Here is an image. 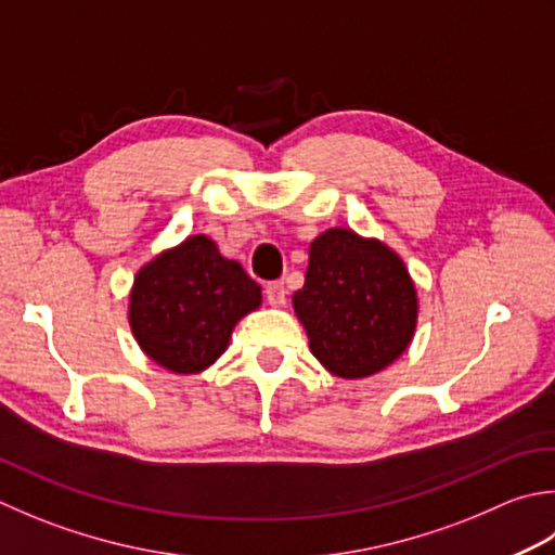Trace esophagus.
I'll return each instance as SVG.
<instances>
[{
    "instance_id": "obj_1",
    "label": "esophagus",
    "mask_w": 555,
    "mask_h": 555,
    "mask_svg": "<svg viewBox=\"0 0 555 555\" xmlns=\"http://www.w3.org/2000/svg\"><path fill=\"white\" fill-rule=\"evenodd\" d=\"M264 296L269 300V306L281 308L286 306V288H284V281H269L264 286Z\"/></svg>"
}]
</instances>
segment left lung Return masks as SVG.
Here are the masks:
<instances>
[{"mask_svg":"<svg viewBox=\"0 0 555 555\" xmlns=\"http://www.w3.org/2000/svg\"><path fill=\"white\" fill-rule=\"evenodd\" d=\"M293 308L310 351L330 373L356 379L379 373L404 353L418 300L404 262L379 241L332 228L310 245L306 284Z\"/></svg>","mask_w":555,"mask_h":555,"instance_id":"8db88e82","label":"left lung"}]
</instances>
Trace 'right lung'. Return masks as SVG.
Listing matches in <instances>:
<instances>
[{
  "mask_svg": "<svg viewBox=\"0 0 555 555\" xmlns=\"http://www.w3.org/2000/svg\"><path fill=\"white\" fill-rule=\"evenodd\" d=\"M262 302V288L206 235H192L139 269L129 324L151 361L190 375L209 367L237 320Z\"/></svg>",
  "mask_w": 555,
  "mask_h": 555,
  "instance_id": "right-lung-1",
  "label": "right lung"
}]
</instances>
